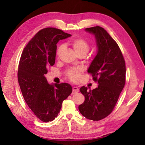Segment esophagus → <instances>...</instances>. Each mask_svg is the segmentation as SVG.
Listing matches in <instances>:
<instances>
[{"instance_id": "1", "label": "esophagus", "mask_w": 145, "mask_h": 145, "mask_svg": "<svg viewBox=\"0 0 145 145\" xmlns=\"http://www.w3.org/2000/svg\"><path fill=\"white\" fill-rule=\"evenodd\" d=\"M72 89H73V93H77V92H78L79 91V89L77 87H73Z\"/></svg>"}]
</instances>
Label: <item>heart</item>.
Here are the masks:
<instances>
[{"label":"heart","mask_w":145,"mask_h":145,"mask_svg":"<svg viewBox=\"0 0 145 145\" xmlns=\"http://www.w3.org/2000/svg\"><path fill=\"white\" fill-rule=\"evenodd\" d=\"M70 45L75 53L78 55H85L90 48L88 43L82 39H75L72 40L70 43ZM63 45H61L58 47L57 50V56L59 57L61 52L63 50ZM83 72V69L80 67L75 68L72 67L69 69L67 72V76L73 82L78 81L80 77L81 73Z\"/></svg>","instance_id":"obj_1"}]
</instances>
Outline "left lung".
Listing matches in <instances>:
<instances>
[{
  "instance_id": "1",
  "label": "left lung",
  "mask_w": 145,
  "mask_h": 145,
  "mask_svg": "<svg viewBox=\"0 0 145 145\" xmlns=\"http://www.w3.org/2000/svg\"><path fill=\"white\" fill-rule=\"evenodd\" d=\"M85 30L95 36L97 55L87 72L98 82V87L88 90L83 86L80 91L85 101L78 110L86 118L98 121L112 113L125 84L126 67L118 44L105 30L99 26Z\"/></svg>"
}]
</instances>
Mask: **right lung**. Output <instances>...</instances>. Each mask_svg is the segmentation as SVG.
<instances>
[{
  "label": "right lung",
  "mask_w": 145,
  "mask_h": 145,
  "mask_svg": "<svg viewBox=\"0 0 145 145\" xmlns=\"http://www.w3.org/2000/svg\"><path fill=\"white\" fill-rule=\"evenodd\" d=\"M72 35L55 28H45L36 33L24 48L18 69V82L27 105L44 122L57 116L63 101L72 91L67 83L48 84L45 74L55 64L57 44Z\"/></svg>",
  "instance_id": "1"
}]
</instances>
